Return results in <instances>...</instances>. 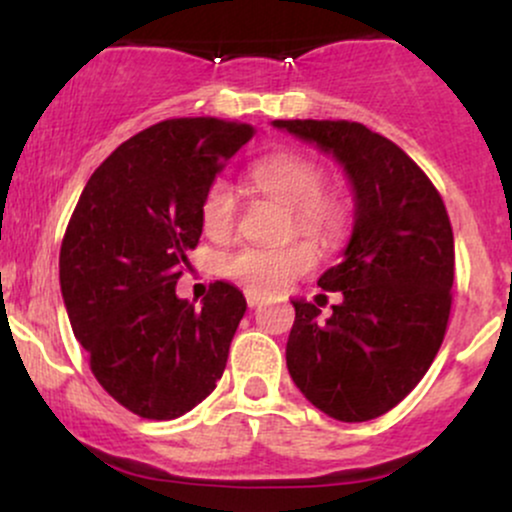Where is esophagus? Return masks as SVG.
Instances as JSON below:
<instances>
[{"label":"esophagus","mask_w":512,"mask_h":512,"mask_svg":"<svg viewBox=\"0 0 512 512\" xmlns=\"http://www.w3.org/2000/svg\"><path fill=\"white\" fill-rule=\"evenodd\" d=\"M245 301H248L250 308H255V305L262 301V296H260V293H255V291H245Z\"/></svg>","instance_id":"34e87169"}]
</instances>
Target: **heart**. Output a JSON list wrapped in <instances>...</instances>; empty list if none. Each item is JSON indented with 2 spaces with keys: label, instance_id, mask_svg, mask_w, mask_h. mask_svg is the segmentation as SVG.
Segmentation results:
<instances>
[{
  "label": "heart",
  "instance_id": "1",
  "mask_svg": "<svg viewBox=\"0 0 512 512\" xmlns=\"http://www.w3.org/2000/svg\"><path fill=\"white\" fill-rule=\"evenodd\" d=\"M250 180L264 195L291 207L289 236L313 238L334 248L349 226V207L337 190H325L327 173L320 163L301 154H274L250 168ZM204 233L226 240L236 231L238 195L226 178H214L199 204ZM317 264V250L310 240H289L284 245H243L223 257V274L255 293H279Z\"/></svg>",
  "mask_w": 512,
  "mask_h": 512
}]
</instances>
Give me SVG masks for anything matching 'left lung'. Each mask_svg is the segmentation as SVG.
<instances>
[{"label": "left lung", "mask_w": 512, "mask_h": 512, "mask_svg": "<svg viewBox=\"0 0 512 512\" xmlns=\"http://www.w3.org/2000/svg\"><path fill=\"white\" fill-rule=\"evenodd\" d=\"M342 163L356 192L344 260L317 286L342 291L320 320L293 301L286 366L317 409L368 421L397 407L431 368L452 308L455 238L428 175L395 142L349 120H274Z\"/></svg>", "instance_id": "1"}]
</instances>
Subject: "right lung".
<instances>
[{"instance_id": "obj_1", "label": "right lung", "mask_w": 512, "mask_h": 512, "mask_svg": "<svg viewBox=\"0 0 512 512\" xmlns=\"http://www.w3.org/2000/svg\"><path fill=\"white\" fill-rule=\"evenodd\" d=\"M255 134L216 117L151 125L96 168L69 219L60 284L74 337L103 390L142 419L195 409L226 368L243 293L214 281L195 308L175 284L202 236L204 190Z\"/></svg>"}]
</instances>
